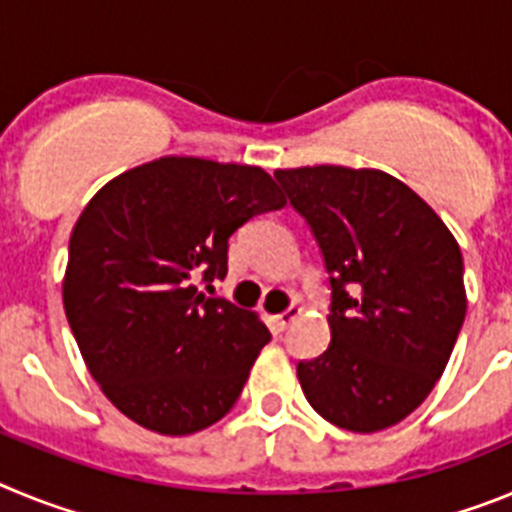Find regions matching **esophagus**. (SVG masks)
I'll return each mask as SVG.
<instances>
[{
  "label": "esophagus",
  "instance_id": "1",
  "mask_svg": "<svg viewBox=\"0 0 512 512\" xmlns=\"http://www.w3.org/2000/svg\"><path fill=\"white\" fill-rule=\"evenodd\" d=\"M297 315H300V307H289V310H284V312H279V315H274V318H271V323L277 325V330H284V328H289V323H292V320L297 318Z\"/></svg>",
  "mask_w": 512,
  "mask_h": 512
}]
</instances>
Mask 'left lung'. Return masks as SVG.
Segmentation results:
<instances>
[{
  "label": "left lung",
  "instance_id": "obj_1",
  "mask_svg": "<svg viewBox=\"0 0 512 512\" xmlns=\"http://www.w3.org/2000/svg\"><path fill=\"white\" fill-rule=\"evenodd\" d=\"M274 176L310 223L330 274V343L297 364L328 423L377 433L408 418L449 364L467 315L461 248L433 207L379 169Z\"/></svg>",
  "mask_w": 512,
  "mask_h": 512
}]
</instances>
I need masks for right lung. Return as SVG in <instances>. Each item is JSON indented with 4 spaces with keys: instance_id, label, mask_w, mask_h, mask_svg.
Returning a JSON list of instances; mask_svg holds the SVG:
<instances>
[{
    "instance_id": "right-lung-1",
    "label": "right lung",
    "mask_w": 512,
    "mask_h": 512,
    "mask_svg": "<svg viewBox=\"0 0 512 512\" xmlns=\"http://www.w3.org/2000/svg\"><path fill=\"white\" fill-rule=\"evenodd\" d=\"M287 205L261 166L164 156L104 184L76 220L63 310L81 359L125 418L189 436L225 418L261 348L259 312L205 297L228 238Z\"/></svg>"
}]
</instances>
